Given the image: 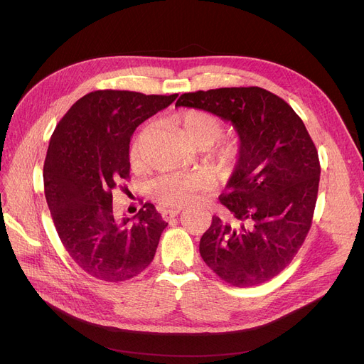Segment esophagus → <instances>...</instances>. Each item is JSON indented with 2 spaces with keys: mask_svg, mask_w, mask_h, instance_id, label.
<instances>
[{
  "mask_svg": "<svg viewBox=\"0 0 364 364\" xmlns=\"http://www.w3.org/2000/svg\"><path fill=\"white\" fill-rule=\"evenodd\" d=\"M183 211L181 208H171V209H164L162 211V217H164V220H166V221H169V220H172V218H176L180 213Z\"/></svg>",
  "mask_w": 364,
  "mask_h": 364,
  "instance_id": "obj_1",
  "label": "esophagus"
}]
</instances>
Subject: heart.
<instances>
[{"mask_svg": "<svg viewBox=\"0 0 364 364\" xmlns=\"http://www.w3.org/2000/svg\"><path fill=\"white\" fill-rule=\"evenodd\" d=\"M174 124L181 137L192 147L211 146L223 134L221 119L200 109L181 112ZM139 144L140 141L132 149L134 161L139 156ZM239 150L236 140H224L211 151V161L223 171H232L237 164ZM206 184V177L199 174H166L151 184V196L164 206H183L192 203Z\"/></svg>", "mask_w": 364, "mask_h": 364, "instance_id": "obj_1", "label": "heart"}]
</instances>
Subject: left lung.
Masks as SVG:
<instances>
[{
  "label": "left lung",
  "instance_id": "left-lung-1",
  "mask_svg": "<svg viewBox=\"0 0 364 364\" xmlns=\"http://www.w3.org/2000/svg\"><path fill=\"white\" fill-rule=\"evenodd\" d=\"M178 106L232 122L240 141L227 193L218 198L236 223L214 215L200 257L237 288L273 279L291 264L313 221L320 162L307 128L288 103L259 87L184 92Z\"/></svg>",
  "mask_w": 364,
  "mask_h": 364
}]
</instances>
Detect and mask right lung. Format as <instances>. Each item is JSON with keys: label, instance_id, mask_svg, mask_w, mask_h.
Returning a JSON list of instances; mask_svg holds the SVG:
<instances>
[{"label": "right lung", "instance_id": "obj_1", "mask_svg": "<svg viewBox=\"0 0 364 364\" xmlns=\"http://www.w3.org/2000/svg\"><path fill=\"white\" fill-rule=\"evenodd\" d=\"M177 95L92 91L66 112L53 132L44 162L47 205L65 250L95 279L129 280L155 257L168 223L149 202L132 218L118 217L112 190L129 178L134 131Z\"/></svg>", "mask_w": 364, "mask_h": 364}]
</instances>
